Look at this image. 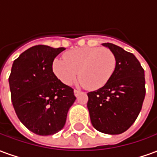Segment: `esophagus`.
Masks as SVG:
<instances>
[{
    "instance_id": "34e87169",
    "label": "esophagus",
    "mask_w": 157,
    "mask_h": 157,
    "mask_svg": "<svg viewBox=\"0 0 157 157\" xmlns=\"http://www.w3.org/2000/svg\"><path fill=\"white\" fill-rule=\"evenodd\" d=\"M82 93V92L81 91H79V90H74V94H75V97H77V96H79L80 94Z\"/></svg>"
}]
</instances>
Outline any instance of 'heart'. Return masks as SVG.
Segmentation results:
<instances>
[{"instance_id":"1","label":"heart","mask_w":157,"mask_h":157,"mask_svg":"<svg viewBox=\"0 0 157 157\" xmlns=\"http://www.w3.org/2000/svg\"><path fill=\"white\" fill-rule=\"evenodd\" d=\"M63 58H56L52 70L65 85H71L78 75L80 82L90 90L104 86L115 71L114 54L107 48L82 47L65 52Z\"/></svg>"}]
</instances>
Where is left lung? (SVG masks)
Wrapping results in <instances>:
<instances>
[{
	"mask_svg": "<svg viewBox=\"0 0 157 157\" xmlns=\"http://www.w3.org/2000/svg\"><path fill=\"white\" fill-rule=\"evenodd\" d=\"M117 60L115 71L104 86L87 93L92 126L109 135L126 131L140 112L145 96V71L132 53L105 43Z\"/></svg>",
	"mask_w": 157,
	"mask_h": 157,
	"instance_id": "obj_1",
	"label": "left lung"
}]
</instances>
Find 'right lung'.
Instances as JSON below:
<instances>
[{
  "instance_id": "add662e5",
  "label": "right lung",
  "mask_w": 157,
  "mask_h": 157,
  "mask_svg": "<svg viewBox=\"0 0 157 157\" xmlns=\"http://www.w3.org/2000/svg\"><path fill=\"white\" fill-rule=\"evenodd\" d=\"M65 48L36 45L12 64L9 86L13 108L22 124L39 135H51L65 126L75 100L74 90L54 74L52 63Z\"/></svg>"
}]
</instances>
